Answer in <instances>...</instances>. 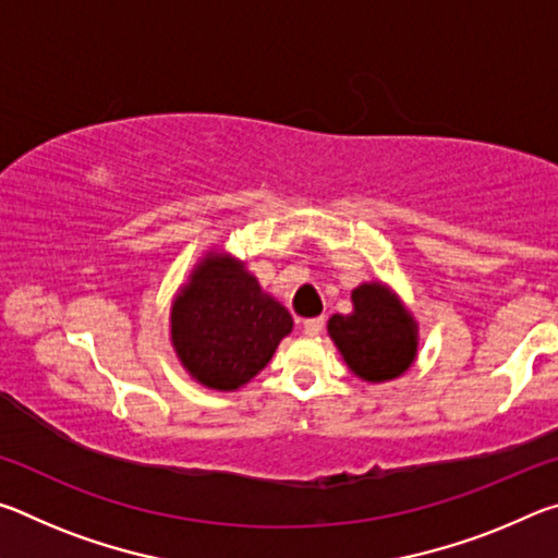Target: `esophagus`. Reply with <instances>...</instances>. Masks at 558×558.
<instances>
[{
	"instance_id": "obj_1",
	"label": "esophagus",
	"mask_w": 558,
	"mask_h": 558,
	"mask_svg": "<svg viewBox=\"0 0 558 558\" xmlns=\"http://www.w3.org/2000/svg\"><path fill=\"white\" fill-rule=\"evenodd\" d=\"M302 329H305V335H319L325 329V317H310L302 323Z\"/></svg>"
}]
</instances>
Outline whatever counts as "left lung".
I'll use <instances>...</instances> for the list:
<instances>
[{"label":"left lung","mask_w":558,"mask_h":558,"mask_svg":"<svg viewBox=\"0 0 558 558\" xmlns=\"http://www.w3.org/2000/svg\"><path fill=\"white\" fill-rule=\"evenodd\" d=\"M354 313L332 315L329 337L344 362L366 381H389L415 356V323L389 288L372 282L352 292Z\"/></svg>","instance_id":"8db88e82"}]
</instances>
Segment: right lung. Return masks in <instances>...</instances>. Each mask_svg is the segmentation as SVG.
I'll return each instance as SVG.
<instances>
[{
	"label": "right lung",
	"mask_w": 558,
	"mask_h": 558,
	"mask_svg": "<svg viewBox=\"0 0 558 558\" xmlns=\"http://www.w3.org/2000/svg\"><path fill=\"white\" fill-rule=\"evenodd\" d=\"M292 317L241 263L206 258L172 307V342L186 372L209 389L231 391L270 362Z\"/></svg>",
	"instance_id": "right-lung-1"
}]
</instances>
